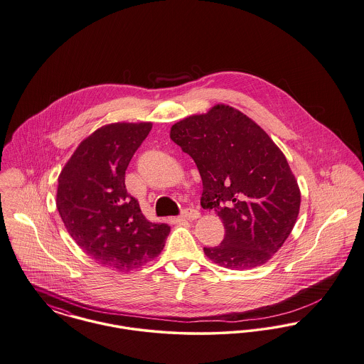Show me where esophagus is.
Masks as SVG:
<instances>
[{
  "mask_svg": "<svg viewBox=\"0 0 364 364\" xmlns=\"http://www.w3.org/2000/svg\"><path fill=\"white\" fill-rule=\"evenodd\" d=\"M200 214L198 210H195V209H186L183 213H181V218H184V220H195V218H198Z\"/></svg>",
  "mask_w": 364,
  "mask_h": 364,
  "instance_id": "34e87169",
  "label": "esophagus"
}]
</instances>
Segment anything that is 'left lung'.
<instances>
[{
    "instance_id": "8db88e82",
    "label": "left lung",
    "mask_w": 364,
    "mask_h": 364,
    "mask_svg": "<svg viewBox=\"0 0 364 364\" xmlns=\"http://www.w3.org/2000/svg\"><path fill=\"white\" fill-rule=\"evenodd\" d=\"M171 139L196 164L202 208L214 210L225 228L218 246L203 247L206 257L228 269L264 265L299 213L301 193L284 154L253 119L227 105L178 121Z\"/></svg>"
}]
</instances>
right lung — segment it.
<instances>
[{
  "instance_id": "1",
  "label": "right lung",
  "mask_w": 364,
  "mask_h": 364,
  "mask_svg": "<svg viewBox=\"0 0 364 364\" xmlns=\"http://www.w3.org/2000/svg\"><path fill=\"white\" fill-rule=\"evenodd\" d=\"M151 122H115L80 143L59 174L56 208L87 256L121 272L159 256L171 232L149 221L125 187V171Z\"/></svg>"
}]
</instances>
